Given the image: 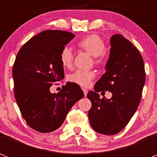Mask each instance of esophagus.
Instances as JSON below:
<instances>
[{
    "mask_svg": "<svg viewBox=\"0 0 157 157\" xmlns=\"http://www.w3.org/2000/svg\"><path fill=\"white\" fill-rule=\"evenodd\" d=\"M83 93H84V96H86V95H87V93H88V90H86V89H83Z\"/></svg>",
    "mask_w": 157,
    "mask_h": 157,
    "instance_id": "34e87169",
    "label": "esophagus"
}]
</instances>
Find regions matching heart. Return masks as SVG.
I'll return each mask as SVG.
<instances>
[{"instance_id": "b5f03b06", "label": "heart", "mask_w": 157, "mask_h": 157, "mask_svg": "<svg viewBox=\"0 0 157 157\" xmlns=\"http://www.w3.org/2000/svg\"><path fill=\"white\" fill-rule=\"evenodd\" d=\"M78 48L85 51L93 57L94 64L98 66L105 64L108 61V54L105 49L106 47L105 40L99 35L93 33L78 41ZM74 54L69 48H64L60 54V61L61 65L66 68L72 66ZM96 74L93 71L77 70L68 76V80L82 86H88Z\"/></svg>"}]
</instances>
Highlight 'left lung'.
Returning a JSON list of instances; mask_svg holds the SVG:
<instances>
[{
    "label": "left lung",
    "mask_w": 157,
    "mask_h": 157,
    "mask_svg": "<svg viewBox=\"0 0 157 157\" xmlns=\"http://www.w3.org/2000/svg\"><path fill=\"white\" fill-rule=\"evenodd\" d=\"M111 50L106 71L89 91L92 106L88 116L95 131L105 135L120 132L134 115L141 99L145 83L144 60L137 48L123 36L111 38ZM106 90L113 93L110 100L99 98Z\"/></svg>",
    "instance_id": "left-lung-1"
}]
</instances>
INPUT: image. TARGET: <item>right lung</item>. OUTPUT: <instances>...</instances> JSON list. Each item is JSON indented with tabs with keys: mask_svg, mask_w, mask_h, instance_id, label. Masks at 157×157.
<instances>
[{
	"mask_svg": "<svg viewBox=\"0 0 157 157\" xmlns=\"http://www.w3.org/2000/svg\"><path fill=\"white\" fill-rule=\"evenodd\" d=\"M72 33L45 30L20 49L13 67L14 96L30 128L41 133L58 129L71 107L84 96L80 86L67 83L58 93L50 87L64 78L60 54L74 39Z\"/></svg>",
	"mask_w": 157,
	"mask_h": 157,
	"instance_id": "1",
	"label": "right lung"
}]
</instances>
